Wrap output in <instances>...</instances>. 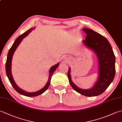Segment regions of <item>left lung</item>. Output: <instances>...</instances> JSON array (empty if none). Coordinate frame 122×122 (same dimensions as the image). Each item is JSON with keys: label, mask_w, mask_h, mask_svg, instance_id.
<instances>
[{"label": "left lung", "mask_w": 122, "mask_h": 122, "mask_svg": "<svg viewBox=\"0 0 122 122\" xmlns=\"http://www.w3.org/2000/svg\"><path fill=\"white\" fill-rule=\"evenodd\" d=\"M86 37L83 40L84 45L95 53L98 60V77L91 89L84 90L77 87L72 81L70 68L68 76L71 86L80 94L86 97H95L105 91L113 81L115 74V58L110 42L103 36L92 29L83 28Z\"/></svg>", "instance_id": "1"}]
</instances>
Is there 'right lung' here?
<instances>
[{
	"label": "right lung",
	"mask_w": 122,
	"mask_h": 122,
	"mask_svg": "<svg viewBox=\"0 0 122 122\" xmlns=\"http://www.w3.org/2000/svg\"><path fill=\"white\" fill-rule=\"evenodd\" d=\"M33 29H35V28H30V29L27 31L25 32L24 33H23L22 35H20L19 37H18L16 39H15L14 43H13L12 46L10 48V49H9V50L8 51V55H7V61L6 63V72L7 76L9 80L10 83H11V85H12L13 87H14V89L17 92L19 93V94L26 96V97H36V96L39 95L41 94H42L43 92H45L48 89L49 85H50V84L52 75L53 74V72L56 71V70L58 68L59 64V63L56 64V65L52 66L50 68V70H49V79H48V81L47 83H46V84L45 86H44L42 89L38 91L35 92H25L24 90L20 89L19 87H18V85L15 84L14 79H13V77L11 74V61H12L13 54H14V52L15 51V49H17L18 46L19 45V44L21 43L23 38H24L25 37H26L27 36H28V34H29L30 32H31V31Z\"/></svg>",
	"instance_id": "obj_1"
}]
</instances>
